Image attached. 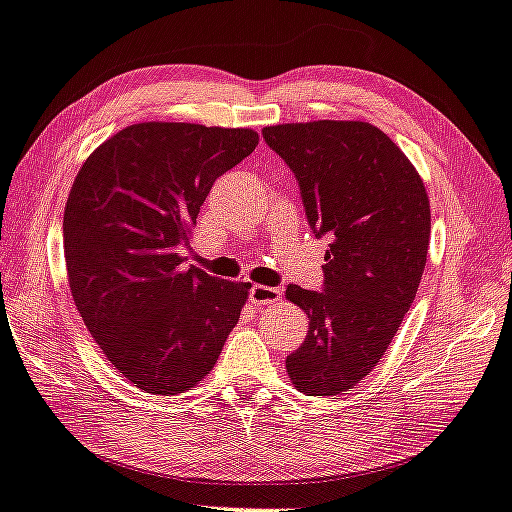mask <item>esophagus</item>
Masks as SVG:
<instances>
[{"mask_svg": "<svg viewBox=\"0 0 512 512\" xmlns=\"http://www.w3.org/2000/svg\"><path fill=\"white\" fill-rule=\"evenodd\" d=\"M281 297V290L279 288H272V286H261V283H256V286L249 288V300L254 306H265V304H272L277 302Z\"/></svg>", "mask_w": 512, "mask_h": 512, "instance_id": "34e87169", "label": "esophagus"}]
</instances>
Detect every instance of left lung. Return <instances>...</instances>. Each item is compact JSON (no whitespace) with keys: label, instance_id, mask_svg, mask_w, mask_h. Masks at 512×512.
Masks as SVG:
<instances>
[{"label":"left lung","instance_id":"8db88e82","mask_svg":"<svg viewBox=\"0 0 512 512\" xmlns=\"http://www.w3.org/2000/svg\"><path fill=\"white\" fill-rule=\"evenodd\" d=\"M263 139L295 174L311 231L332 238L322 290L286 288L311 320L286 368L306 396H336L371 373L410 311L428 256V194L371 123L270 125Z\"/></svg>","mask_w":512,"mask_h":512}]
</instances>
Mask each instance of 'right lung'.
<instances>
[{"label":"right lung","instance_id":"right-lung-1","mask_svg":"<svg viewBox=\"0 0 512 512\" xmlns=\"http://www.w3.org/2000/svg\"><path fill=\"white\" fill-rule=\"evenodd\" d=\"M249 128L137 123L82 164L64 212L70 293L102 355L155 396L206 377L249 283L183 267L215 180L254 153Z\"/></svg>","mask_w":512,"mask_h":512}]
</instances>
